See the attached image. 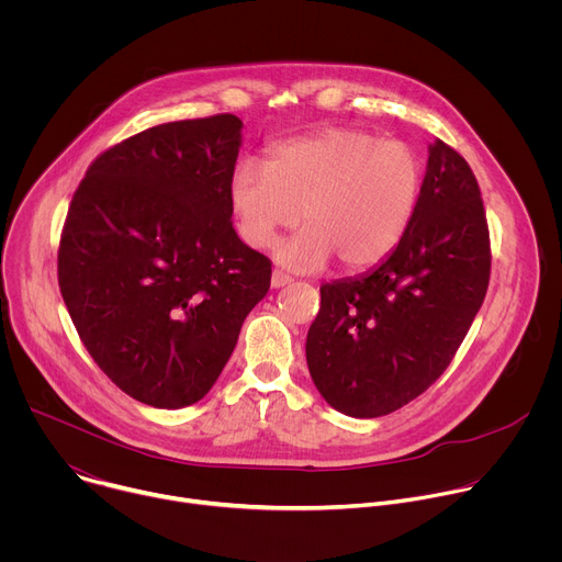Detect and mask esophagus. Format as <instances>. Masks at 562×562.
Wrapping results in <instances>:
<instances>
[{"instance_id": "1", "label": "esophagus", "mask_w": 562, "mask_h": 562, "mask_svg": "<svg viewBox=\"0 0 562 562\" xmlns=\"http://www.w3.org/2000/svg\"><path fill=\"white\" fill-rule=\"evenodd\" d=\"M289 282H291V278H289L286 273H282V271H273V276H271V286H273V289L286 286Z\"/></svg>"}]
</instances>
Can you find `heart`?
I'll use <instances>...</instances> for the list:
<instances>
[{"instance_id":"obj_1","label":"heart","mask_w":562,"mask_h":562,"mask_svg":"<svg viewBox=\"0 0 562 562\" xmlns=\"http://www.w3.org/2000/svg\"><path fill=\"white\" fill-rule=\"evenodd\" d=\"M423 189L420 155L397 139L331 126L269 150V162L243 159L228 202L247 245L265 249L300 222L278 249L280 262L315 271L334 256L347 271L382 262L405 237Z\"/></svg>"}]
</instances>
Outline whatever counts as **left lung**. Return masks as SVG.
<instances>
[{
  "label": "left lung",
  "mask_w": 562,
  "mask_h": 562,
  "mask_svg": "<svg viewBox=\"0 0 562 562\" xmlns=\"http://www.w3.org/2000/svg\"><path fill=\"white\" fill-rule=\"evenodd\" d=\"M490 226L467 159L429 146L416 215L373 271L319 286L308 373L327 403L378 418L425 393L449 367L485 300Z\"/></svg>",
  "instance_id": "left-lung-1"
}]
</instances>
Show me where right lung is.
<instances>
[{"label": "right lung", "instance_id": "obj_1", "mask_svg": "<svg viewBox=\"0 0 562 562\" xmlns=\"http://www.w3.org/2000/svg\"><path fill=\"white\" fill-rule=\"evenodd\" d=\"M239 128L220 113L126 137L93 159L66 213L57 280L79 340L157 409L209 393L271 286V260L231 220Z\"/></svg>", "mask_w": 562, "mask_h": 562}]
</instances>
